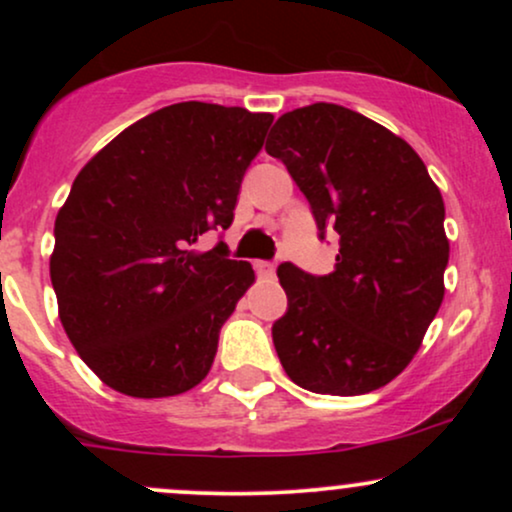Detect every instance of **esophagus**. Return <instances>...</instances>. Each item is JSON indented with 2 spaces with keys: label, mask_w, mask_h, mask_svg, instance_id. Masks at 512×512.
<instances>
[{
  "label": "esophagus",
  "mask_w": 512,
  "mask_h": 512,
  "mask_svg": "<svg viewBox=\"0 0 512 512\" xmlns=\"http://www.w3.org/2000/svg\"><path fill=\"white\" fill-rule=\"evenodd\" d=\"M255 272H257V276H262V279H272L274 272H276V267H274L272 262L257 260V262H255Z\"/></svg>",
  "instance_id": "1"
}]
</instances>
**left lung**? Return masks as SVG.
Segmentation results:
<instances>
[{"mask_svg":"<svg viewBox=\"0 0 512 512\" xmlns=\"http://www.w3.org/2000/svg\"><path fill=\"white\" fill-rule=\"evenodd\" d=\"M267 154L284 161L325 238L327 276L279 267L289 310L272 337L286 375L317 395L354 397L395 380L445 296V204L411 146L366 115L313 103L276 120Z\"/></svg>","mask_w":512,"mask_h":512,"instance_id":"left-lung-1","label":"left lung"}]
</instances>
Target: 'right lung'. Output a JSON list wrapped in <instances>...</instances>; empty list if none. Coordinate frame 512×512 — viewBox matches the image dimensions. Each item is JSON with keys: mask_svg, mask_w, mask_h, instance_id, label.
<instances>
[{"mask_svg": "<svg viewBox=\"0 0 512 512\" xmlns=\"http://www.w3.org/2000/svg\"><path fill=\"white\" fill-rule=\"evenodd\" d=\"M274 115L175 103L142 117L76 175L57 211L50 279L69 342L127 397L202 383L223 322L255 281L223 243L240 182Z\"/></svg>", "mask_w": 512, "mask_h": 512, "instance_id": "1", "label": "right lung"}]
</instances>
